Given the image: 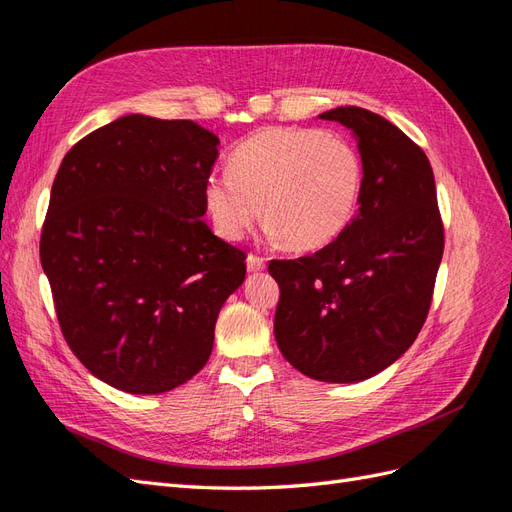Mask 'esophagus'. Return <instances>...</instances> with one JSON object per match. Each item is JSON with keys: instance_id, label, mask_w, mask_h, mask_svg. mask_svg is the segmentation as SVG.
<instances>
[{"instance_id": "1", "label": "esophagus", "mask_w": 512, "mask_h": 512, "mask_svg": "<svg viewBox=\"0 0 512 512\" xmlns=\"http://www.w3.org/2000/svg\"><path fill=\"white\" fill-rule=\"evenodd\" d=\"M247 271L250 273H256V271H262L265 269V260H262L260 256H256V254H247Z\"/></svg>"}]
</instances>
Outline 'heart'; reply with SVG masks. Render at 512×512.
Wrapping results in <instances>:
<instances>
[{
	"label": "heart",
	"mask_w": 512,
	"mask_h": 512,
	"mask_svg": "<svg viewBox=\"0 0 512 512\" xmlns=\"http://www.w3.org/2000/svg\"><path fill=\"white\" fill-rule=\"evenodd\" d=\"M363 192L361 153L346 136L318 130H262L211 175L205 203L215 228L239 239L260 220L269 237L307 252L331 243L352 222Z\"/></svg>",
	"instance_id": "b5f03b06"
}]
</instances>
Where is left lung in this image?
Returning <instances> with one entry per match:
<instances>
[{
	"instance_id": "1",
	"label": "left lung",
	"mask_w": 512,
	"mask_h": 512,
	"mask_svg": "<svg viewBox=\"0 0 512 512\" xmlns=\"http://www.w3.org/2000/svg\"><path fill=\"white\" fill-rule=\"evenodd\" d=\"M320 119L344 123L359 143V211L322 250L269 262L280 286L273 331L294 369L344 384L376 376L421 333L444 226L431 164L404 132L359 106Z\"/></svg>"
}]
</instances>
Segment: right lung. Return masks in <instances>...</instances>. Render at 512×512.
<instances>
[{"instance_id": "1", "label": "right lung", "mask_w": 512, "mask_h": 512, "mask_svg": "<svg viewBox=\"0 0 512 512\" xmlns=\"http://www.w3.org/2000/svg\"><path fill=\"white\" fill-rule=\"evenodd\" d=\"M218 145L190 119L126 115L57 170L40 262L70 350L119 391L158 395L196 376L245 280V252L203 220Z\"/></svg>"}]
</instances>
